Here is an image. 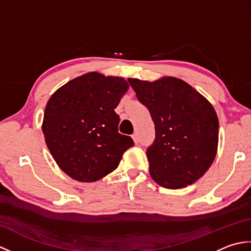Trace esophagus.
<instances>
[{
	"instance_id": "1",
	"label": "esophagus",
	"mask_w": 251,
	"mask_h": 251,
	"mask_svg": "<svg viewBox=\"0 0 251 251\" xmlns=\"http://www.w3.org/2000/svg\"><path fill=\"white\" fill-rule=\"evenodd\" d=\"M131 137H132V140H134V142H135V143H138V142H139V137H138V134H137V132H135V134L132 135Z\"/></svg>"
}]
</instances>
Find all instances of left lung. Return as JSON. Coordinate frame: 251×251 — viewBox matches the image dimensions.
Listing matches in <instances>:
<instances>
[{
	"label": "left lung",
	"instance_id": "left-lung-1",
	"mask_svg": "<svg viewBox=\"0 0 251 251\" xmlns=\"http://www.w3.org/2000/svg\"><path fill=\"white\" fill-rule=\"evenodd\" d=\"M155 127L147 149L150 175L157 184L181 189L211 166L218 150L219 121L212 104L182 79L163 76L149 82L128 78Z\"/></svg>",
	"mask_w": 251,
	"mask_h": 251
}]
</instances>
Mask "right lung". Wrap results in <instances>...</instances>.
I'll return each instance as SVG.
<instances>
[{
	"instance_id": "1",
	"label": "right lung",
	"mask_w": 251,
	"mask_h": 251,
	"mask_svg": "<svg viewBox=\"0 0 251 251\" xmlns=\"http://www.w3.org/2000/svg\"><path fill=\"white\" fill-rule=\"evenodd\" d=\"M129 85L120 76L88 72L58 88L47 101L42 130L58 166L69 177L94 182L117 168L134 146L119 131L114 109Z\"/></svg>"
}]
</instances>
